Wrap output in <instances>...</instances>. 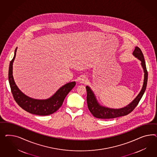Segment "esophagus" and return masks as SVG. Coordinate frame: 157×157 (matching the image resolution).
<instances>
[{"label":"esophagus","mask_w":157,"mask_h":157,"mask_svg":"<svg viewBox=\"0 0 157 157\" xmlns=\"http://www.w3.org/2000/svg\"><path fill=\"white\" fill-rule=\"evenodd\" d=\"M79 82L81 83H86V82H87V78L86 77V76H84V75H82V76H81V78H79Z\"/></svg>","instance_id":"esophagus-1"}]
</instances>
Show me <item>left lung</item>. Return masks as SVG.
<instances>
[{"label": "left lung", "instance_id": "obj_1", "mask_svg": "<svg viewBox=\"0 0 157 157\" xmlns=\"http://www.w3.org/2000/svg\"><path fill=\"white\" fill-rule=\"evenodd\" d=\"M133 55L141 61V65L144 71V80L142 88L136 97L127 106L118 109H114L102 106L98 103L93 91L88 86L86 87L87 91V103L90 111L94 117L99 119H111L122 117L128 114L138 105L140 99L142 97L146 89L148 73L146 69L143 53L138 47H136L132 53Z\"/></svg>", "mask_w": 157, "mask_h": 157}]
</instances>
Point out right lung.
I'll list each match as a JSON object with an SVG mask.
<instances>
[{
	"mask_svg": "<svg viewBox=\"0 0 157 157\" xmlns=\"http://www.w3.org/2000/svg\"><path fill=\"white\" fill-rule=\"evenodd\" d=\"M16 48L13 59L10 62L9 70V81L13 97L17 105L23 110L33 114L48 115L58 110L63 104L64 98L75 86V82L68 83L61 87L51 97L47 99H35L29 97L18 89L13 80V64L15 58Z\"/></svg>",
	"mask_w": 157,
	"mask_h": 157,
	"instance_id": "add662e5",
	"label": "right lung"
}]
</instances>
